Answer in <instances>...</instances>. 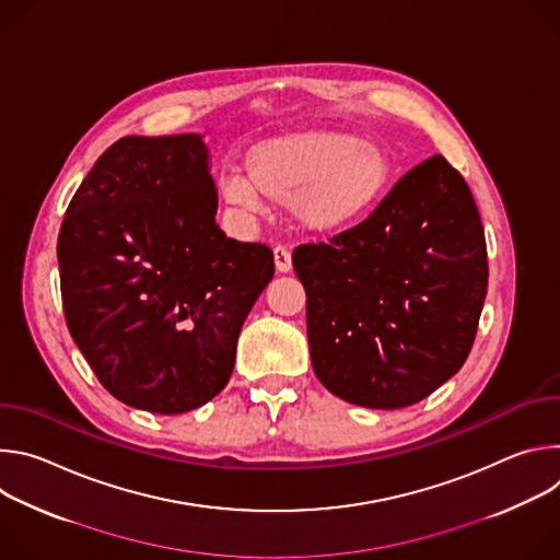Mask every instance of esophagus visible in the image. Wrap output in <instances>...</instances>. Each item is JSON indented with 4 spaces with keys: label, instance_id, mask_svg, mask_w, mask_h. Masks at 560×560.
Listing matches in <instances>:
<instances>
[{
    "label": "esophagus",
    "instance_id": "obj_1",
    "mask_svg": "<svg viewBox=\"0 0 560 560\" xmlns=\"http://www.w3.org/2000/svg\"><path fill=\"white\" fill-rule=\"evenodd\" d=\"M275 266H277V272H283V275L292 270V255L285 246L275 248Z\"/></svg>",
    "mask_w": 560,
    "mask_h": 560
}]
</instances>
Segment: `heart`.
<instances>
[{"label":"heart","instance_id":"1","mask_svg":"<svg viewBox=\"0 0 560 560\" xmlns=\"http://www.w3.org/2000/svg\"><path fill=\"white\" fill-rule=\"evenodd\" d=\"M248 175L221 177V197L246 212L264 199L292 206L314 234H339L361 223L385 197L394 166L385 148L346 130L312 128L264 139L248 150Z\"/></svg>","mask_w":560,"mask_h":560}]
</instances>
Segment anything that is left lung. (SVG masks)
<instances>
[{"instance_id":"obj_1","label":"left lung","mask_w":560,"mask_h":560,"mask_svg":"<svg viewBox=\"0 0 560 560\" xmlns=\"http://www.w3.org/2000/svg\"><path fill=\"white\" fill-rule=\"evenodd\" d=\"M316 378L348 404L398 410L454 376L488 294V248L474 197L434 154L330 244L299 246Z\"/></svg>"}]
</instances>
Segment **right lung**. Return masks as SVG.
<instances>
[{
	"label": "right lung",
	"mask_w": 560,
	"mask_h": 560,
	"mask_svg": "<svg viewBox=\"0 0 560 560\" xmlns=\"http://www.w3.org/2000/svg\"><path fill=\"white\" fill-rule=\"evenodd\" d=\"M197 132L124 137L77 188L57 261L72 341L121 404L184 415L217 396L272 250L223 234Z\"/></svg>",
	"instance_id": "add662e5"
}]
</instances>
